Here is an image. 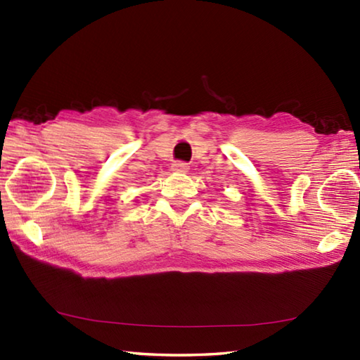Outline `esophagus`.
<instances>
[{"mask_svg":"<svg viewBox=\"0 0 360 360\" xmlns=\"http://www.w3.org/2000/svg\"><path fill=\"white\" fill-rule=\"evenodd\" d=\"M172 169L174 173H187L188 172V165L184 162H174L172 165Z\"/></svg>","mask_w":360,"mask_h":360,"instance_id":"1","label":"esophagus"}]
</instances>
